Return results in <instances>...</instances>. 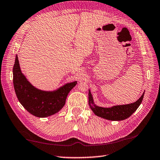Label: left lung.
I'll return each mask as SVG.
<instances>
[{"label":"left lung","instance_id":"1","mask_svg":"<svg viewBox=\"0 0 160 160\" xmlns=\"http://www.w3.org/2000/svg\"><path fill=\"white\" fill-rule=\"evenodd\" d=\"M145 92L137 101L134 103L118 105L111 108H104L96 106L93 103L92 95L89 90V105L92 111L97 116L111 121H122L130 117L138 108L143 99Z\"/></svg>","mask_w":160,"mask_h":160}]
</instances>
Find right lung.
Instances as JSON below:
<instances>
[{
	"label": "right lung",
	"instance_id": "obj_1",
	"mask_svg": "<svg viewBox=\"0 0 160 160\" xmlns=\"http://www.w3.org/2000/svg\"><path fill=\"white\" fill-rule=\"evenodd\" d=\"M13 86L19 102L30 113L46 118L56 113L64 106L68 93L77 82L67 83L56 91L46 92L31 85L22 73L18 56L13 68Z\"/></svg>",
	"mask_w": 160,
	"mask_h": 160
}]
</instances>
